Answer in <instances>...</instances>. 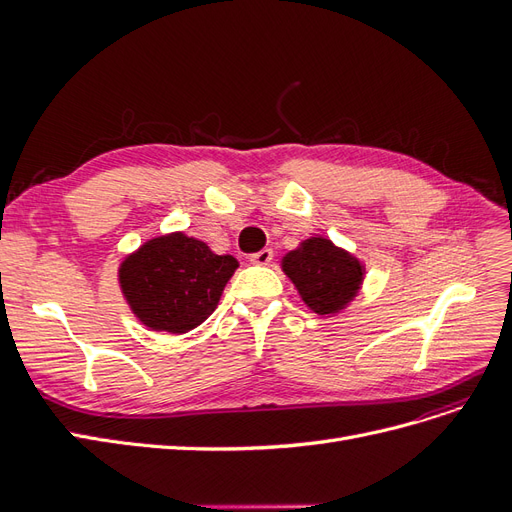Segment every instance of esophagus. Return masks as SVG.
I'll use <instances>...</instances> for the list:
<instances>
[{
	"instance_id": "1",
	"label": "esophagus",
	"mask_w": 512,
	"mask_h": 512,
	"mask_svg": "<svg viewBox=\"0 0 512 512\" xmlns=\"http://www.w3.org/2000/svg\"><path fill=\"white\" fill-rule=\"evenodd\" d=\"M250 260L254 262V265H269V262L273 260V250H269V247H265V250H260V252L252 254Z\"/></svg>"
}]
</instances>
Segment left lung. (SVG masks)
Returning <instances> with one entry per match:
<instances>
[{
  "label": "left lung",
  "mask_w": 512,
  "mask_h": 512,
  "mask_svg": "<svg viewBox=\"0 0 512 512\" xmlns=\"http://www.w3.org/2000/svg\"><path fill=\"white\" fill-rule=\"evenodd\" d=\"M282 269L305 305L320 316L342 312L365 277L359 258L324 237L305 239L282 258Z\"/></svg>",
  "instance_id": "obj_1"
}]
</instances>
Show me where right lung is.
<instances>
[{
	"label": "right lung",
	"mask_w": 512,
	"mask_h": 512,
	"mask_svg": "<svg viewBox=\"0 0 512 512\" xmlns=\"http://www.w3.org/2000/svg\"><path fill=\"white\" fill-rule=\"evenodd\" d=\"M239 267L183 232L149 239L119 267V286L134 316L151 331L188 333L218 307Z\"/></svg>",
	"instance_id": "add662e5"
}]
</instances>
